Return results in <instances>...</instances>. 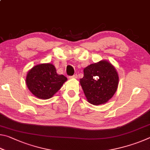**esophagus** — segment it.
I'll use <instances>...</instances> for the list:
<instances>
[{"mask_svg": "<svg viewBox=\"0 0 150 150\" xmlns=\"http://www.w3.org/2000/svg\"><path fill=\"white\" fill-rule=\"evenodd\" d=\"M69 79H77V75L75 74V75H73L72 76H69Z\"/></svg>", "mask_w": 150, "mask_h": 150, "instance_id": "esophagus-1", "label": "esophagus"}]
</instances>
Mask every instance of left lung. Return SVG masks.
<instances>
[{
  "mask_svg": "<svg viewBox=\"0 0 150 150\" xmlns=\"http://www.w3.org/2000/svg\"><path fill=\"white\" fill-rule=\"evenodd\" d=\"M80 83L88 102L93 105L105 104L117 90L118 75L114 66L100 61L85 67Z\"/></svg>",
  "mask_w": 150,
  "mask_h": 150,
  "instance_id": "8db88e82",
  "label": "left lung"
}]
</instances>
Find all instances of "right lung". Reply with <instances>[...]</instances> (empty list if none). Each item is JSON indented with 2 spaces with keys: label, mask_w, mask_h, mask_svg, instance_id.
<instances>
[{
  "label": "right lung",
  "mask_w": 150,
  "mask_h": 150,
  "mask_svg": "<svg viewBox=\"0 0 150 150\" xmlns=\"http://www.w3.org/2000/svg\"><path fill=\"white\" fill-rule=\"evenodd\" d=\"M67 79L58 75L54 65L40 64L28 73L26 83L28 88L36 97L41 99L52 98L59 91Z\"/></svg>",
  "instance_id": "add662e5"
}]
</instances>
